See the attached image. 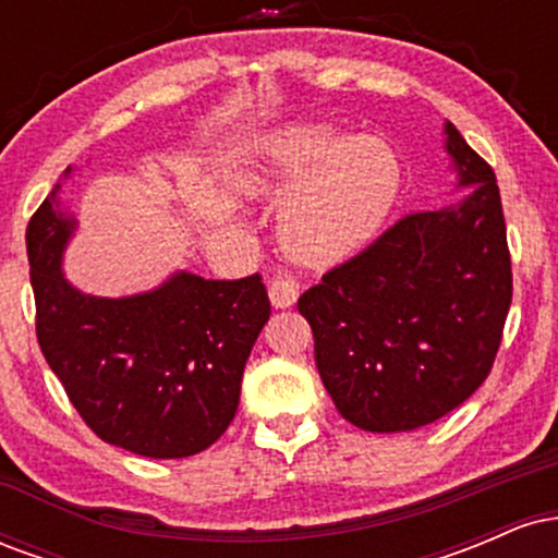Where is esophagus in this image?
Here are the masks:
<instances>
[{
	"instance_id": "esophagus-1",
	"label": "esophagus",
	"mask_w": 558,
	"mask_h": 558,
	"mask_svg": "<svg viewBox=\"0 0 558 558\" xmlns=\"http://www.w3.org/2000/svg\"><path fill=\"white\" fill-rule=\"evenodd\" d=\"M299 299V280L291 272H280L270 280V301L275 310L293 306Z\"/></svg>"
}]
</instances>
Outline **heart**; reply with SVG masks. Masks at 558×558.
Here are the masks:
<instances>
[{
  "label": "heart",
  "instance_id": "1",
  "mask_svg": "<svg viewBox=\"0 0 558 558\" xmlns=\"http://www.w3.org/2000/svg\"><path fill=\"white\" fill-rule=\"evenodd\" d=\"M239 185L248 196L288 191L278 220L288 254L332 265L383 226L399 191V162L377 138H351L328 123H291L254 144Z\"/></svg>",
  "mask_w": 558,
  "mask_h": 558
}]
</instances>
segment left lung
I'll return each instance as SVG.
<instances>
[{"mask_svg": "<svg viewBox=\"0 0 558 558\" xmlns=\"http://www.w3.org/2000/svg\"><path fill=\"white\" fill-rule=\"evenodd\" d=\"M470 196L412 213L301 293L315 362L343 420L407 433L440 420L488 377L511 304L496 172L446 123Z\"/></svg>", "mask_w": 558, "mask_h": 558, "instance_id": "1", "label": "left lung"}]
</instances>
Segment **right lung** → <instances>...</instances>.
I'll return each instance as SVG.
<instances>
[{
    "instance_id": "obj_1",
    "label": "right lung",
    "mask_w": 558,
    "mask_h": 558,
    "mask_svg": "<svg viewBox=\"0 0 558 558\" xmlns=\"http://www.w3.org/2000/svg\"><path fill=\"white\" fill-rule=\"evenodd\" d=\"M57 191L25 230L44 360L101 440L149 459L194 457L235 417L243 367L270 319L265 283L175 272L136 296L81 293L62 275L75 220Z\"/></svg>"
}]
</instances>
